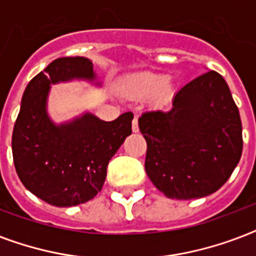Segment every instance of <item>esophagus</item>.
<instances>
[{
    "label": "esophagus",
    "mask_w": 256,
    "mask_h": 256,
    "mask_svg": "<svg viewBox=\"0 0 256 256\" xmlns=\"http://www.w3.org/2000/svg\"><path fill=\"white\" fill-rule=\"evenodd\" d=\"M132 132H140V126H138V116H134V120H132Z\"/></svg>",
    "instance_id": "obj_1"
}]
</instances>
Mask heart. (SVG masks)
<instances>
[{
  "label": "heart",
  "mask_w": 256,
  "mask_h": 256,
  "mask_svg": "<svg viewBox=\"0 0 256 256\" xmlns=\"http://www.w3.org/2000/svg\"><path fill=\"white\" fill-rule=\"evenodd\" d=\"M126 90L136 98H148L156 92L158 98H164L170 94L171 85L162 74H144L132 80Z\"/></svg>",
  "instance_id": "b5f03b06"
}]
</instances>
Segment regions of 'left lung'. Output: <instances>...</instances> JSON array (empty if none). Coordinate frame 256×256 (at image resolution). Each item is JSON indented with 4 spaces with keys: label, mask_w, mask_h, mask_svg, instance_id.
<instances>
[{
    "label": "left lung",
    "mask_w": 256,
    "mask_h": 256,
    "mask_svg": "<svg viewBox=\"0 0 256 256\" xmlns=\"http://www.w3.org/2000/svg\"><path fill=\"white\" fill-rule=\"evenodd\" d=\"M148 142L144 168L168 198L195 199L219 190L242 156V120L228 85L210 70L183 86L168 110L138 120Z\"/></svg>",
    "instance_id": "1"
}]
</instances>
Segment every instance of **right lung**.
Instances as JSON below:
<instances>
[{"label": "right lung", "instance_id": "add662e5", "mask_svg": "<svg viewBox=\"0 0 256 256\" xmlns=\"http://www.w3.org/2000/svg\"><path fill=\"white\" fill-rule=\"evenodd\" d=\"M74 78L94 80L85 57L54 60L28 84L12 136L14 168L24 186L57 207L92 199L104 186L108 160L132 134V112L104 122L86 112L54 124L46 112L50 85Z\"/></svg>", "mask_w": 256, "mask_h": 256}]
</instances>
